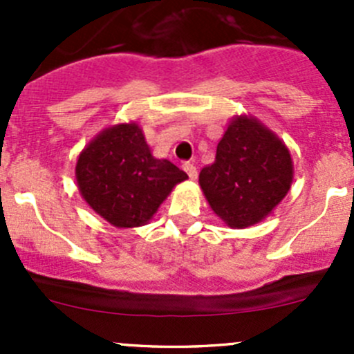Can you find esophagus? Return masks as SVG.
<instances>
[{
    "label": "esophagus",
    "instance_id": "obj_1",
    "mask_svg": "<svg viewBox=\"0 0 354 354\" xmlns=\"http://www.w3.org/2000/svg\"><path fill=\"white\" fill-rule=\"evenodd\" d=\"M183 171L188 174V178H190V180H197V176H198L197 167H195L192 162H183Z\"/></svg>",
    "mask_w": 354,
    "mask_h": 354
}]
</instances>
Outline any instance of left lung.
<instances>
[{
	"mask_svg": "<svg viewBox=\"0 0 354 354\" xmlns=\"http://www.w3.org/2000/svg\"><path fill=\"white\" fill-rule=\"evenodd\" d=\"M210 209L230 227L266 219L288 195L292 160L284 142L257 118H233L217 144L216 160L200 171Z\"/></svg>",
	"mask_w": 354,
	"mask_h": 354,
	"instance_id": "obj_1",
	"label": "left lung"
}]
</instances>
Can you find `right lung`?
<instances>
[{
	"label": "right lung",
	"instance_id": "right-lung-1",
	"mask_svg": "<svg viewBox=\"0 0 354 354\" xmlns=\"http://www.w3.org/2000/svg\"><path fill=\"white\" fill-rule=\"evenodd\" d=\"M80 195L116 227L147 224L187 173L156 159L137 123L102 130L80 152L75 166Z\"/></svg>",
	"mask_w": 354,
	"mask_h": 354
}]
</instances>
